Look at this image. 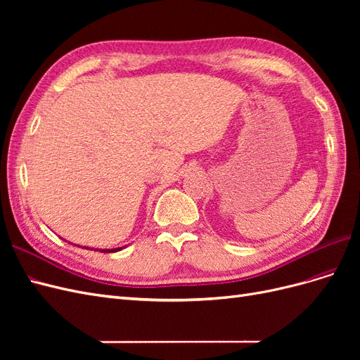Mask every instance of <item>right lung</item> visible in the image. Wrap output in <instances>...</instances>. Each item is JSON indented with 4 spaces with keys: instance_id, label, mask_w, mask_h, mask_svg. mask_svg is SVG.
Here are the masks:
<instances>
[{
    "instance_id": "right-lung-1",
    "label": "right lung",
    "mask_w": 360,
    "mask_h": 360,
    "mask_svg": "<svg viewBox=\"0 0 360 360\" xmlns=\"http://www.w3.org/2000/svg\"><path fill=\"white\" fill-rule=\"evenodd\" d=\"M85 249H89V248H85ZM123 248H114V249H101V252H117V250H122ZM93 250V249H91ZM94 250H99V249H94Z\"/></svg>"
}]
</instances>
